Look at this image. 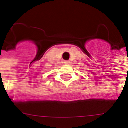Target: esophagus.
Instances as JSON below:
<instances>
[{
  "label": "esophagus",
  "instance_id": "obj_1",
  "mask_svg": "<svg viewBox=\"0 0 128 128\" xmlns=\"http://www.w3.org/2000/svg\"><path fill=\"white\" fill-rule=\"evenodd\" d=\"M64 63L65 64H70V61H64Z\"/></svg>",
  "mask_w": 128,
  "mask_h": 128
}]
</instances>
